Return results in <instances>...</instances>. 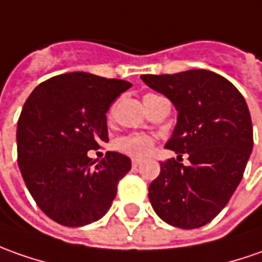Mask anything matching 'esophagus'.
<instances>
[{"mask_svg": "<svg viewBox=\"0 0 262 262\" xmlns=\"http://www.w3.org/2000/svg\"><path fill=\"white\" fill-rule=\"evenodd\" d=\"M131 164H133V167L137 168L138 166H140V164H141V161H140V160H137V159H133V163H131Z\"/></svg>", "mask_w": 262, "mask_h": 262, "instance_id": "esophagus-1", "label": "esophagus"}]
</instances>
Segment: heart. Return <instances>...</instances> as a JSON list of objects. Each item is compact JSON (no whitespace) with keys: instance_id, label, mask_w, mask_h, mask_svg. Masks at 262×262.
<instances>
[{"instance_id":"heart-1","label":"heart","mask_w":262,"mask_h":262,"mask_svg":"<svg viewBox=\"0 0 262 262\" xmlns=\"http://www.w3.org/2000/svg\"><path fill=\"white\" fill-rule=\"evenodd\" d=\"M154 96H159V95L147 94L144 96V101H148ZM115 145H117L119 151L124 152V154L133 156V157H137V159H143V157H147L152 151L154 140L148 135H125V137L118 138Z\"/></svg>"}]
</instances>
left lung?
Here are the masks:
<instances>
[{"mask_svg": "<svg viewBox=\"0 0 262 262\" xmlns=\"http://www.w3.org/2000/svg\"><path fill=\"white\" fill-rule=\"evenodd\" d=\"M145 85L166 95L177 124L166 148L184 152L160 163L148 187L152 209L168 225L194 229L225 208L242 180L254 145L250 110L241 92L215 72L193 69L174 75H143Z\"/></svg>", "mask_w": 262, "mask_h": 262, "instance_id": "obj_1", "label": "left lung"}]
</instances>
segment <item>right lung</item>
<instances>
[{"instance_id": "add662e5", "label": "right lung", "mask_w": 262, "mask_h": 262, "mask_svg": "<svg viewBox=\"0 0 262 262\" xmlns=\"http://www.w3.org/2000/svg\"><path fill=\"white\" fill-rule=\"evenodd\" d=\"M129 86L72 72L41 82L27 98L17 122V161L37 206L54 222L88 225L111 208L131 160L108 151L95 164L88 151L108 143L106 112Z\"/></svg>"}]
</instances>
